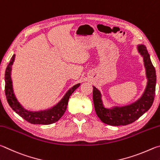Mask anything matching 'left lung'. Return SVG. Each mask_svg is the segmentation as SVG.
Instances as JSON below:
<instances>
[{
  "label": "left lung",
  "instance_id": "obj_1",
  "mask_svg": "<svg viewBox=\"0 0 160 160\" xmlns=\"http://www.w3.org/2000/svg\"><path fill=\"white\" fill-rule=\"evenodd\" d=\"M138 50L143 58L146 70L148 83L141 98L129 105L108 109L102 104L101 93L95 86L93 90V100L96 114L105 124L111 126L127 125L136 121L152 106L155 95L156 72L151 62L150 55L144 45H139Z\"/></svg>",
  "mask_w": 160,
  "mask_h": 160
}]
</instances>
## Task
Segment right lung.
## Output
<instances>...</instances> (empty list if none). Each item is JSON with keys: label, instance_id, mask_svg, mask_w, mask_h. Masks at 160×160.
<instances>
[{"label": "right lung", "instance_id": "obj_1", "mask_svg": "<svg viewBox=\"0 0 160 160\" xmlns=\"http://www.w3.org/2000/svg\"><path fill=\"white\" fill-rule=\"evenodd\" d=\"M15 55H13L12 57L11 58L5 74V96H6L10 108L17 114L31 124L48 125L58 122L65 112L70 96L80 86V83L76 84L70 88L64 95L62 99L51 109L39 112L27 110L18 101L13 92L12 80H11V67H12L13 62L15 60Z\"/></svg>", "mask_w": 160, "mask_h": 160}]
</instances>
